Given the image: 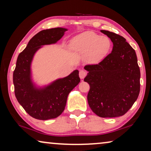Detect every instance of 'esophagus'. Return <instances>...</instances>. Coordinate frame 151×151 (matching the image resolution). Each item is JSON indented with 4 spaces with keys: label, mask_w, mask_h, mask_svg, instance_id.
Returning a JSON list of instances; mask_svg holds the SVG:
<instances>
[{
    "label": "esophagus",
    "mask_w": 151,
    "mask_h": 151,
    "mask_svg": "<svg viewBox=\"0 0 151 151\" xmlns=\"http://www.w3.org/2000/svg\"><path fill=\"white\" fill-rule=\"evenodd\" d=\"M86 74H87L86 71H84V70H80L79 72V76L81 79H83V78L86 76Z\"/></svg>",
    "instance_id": "esophagus-1"
}]
</instances>
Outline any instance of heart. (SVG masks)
<instances>
[{
  "label": "heart",
  "instance_id": "b5f03b06",
  "mask_svg": "<svg viewBox=\"0 0 151 151\" xmlns=\"http://www.w3.org/2000/svg\"><path fill=\"white\" fill-rule=\"evenodd\" d=\"M69 46L71 50L84 54L86 63H96L106 56L110 49L111 41L106 36L86 32L72 39Z\"/></svg>",
  "mask_w": 151,
  "mask_h": 151
}]
</instances>
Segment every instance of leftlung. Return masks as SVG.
Masks as SVG:
<instances>
[{
	"instance_id": "obj_1",
	"label": "left lung",
	"mask_w": 151,
	"mask_h": 151,
	"mask_svg": "<svg viewBox=\"0 0 151 151\" xmlns=\"http://www.w3.org/2000/svg\"><path fill=\"white\" fill-rule=\"evenodd\" d=\"M112 41V51L98 65H88L84 80L90 90L87 100L93 112L101 117L124 115L137 100L140 70L135 51L124 37L101 30Z\"/></svg>"
}]
</instances>
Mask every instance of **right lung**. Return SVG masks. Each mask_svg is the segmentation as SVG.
<instances>
[{
	"label": "right lung",
	"instance_id": "right-lung-1",
	"mask_svg": "<svg viewBox=\"0 0 151 151\" xmlns=\"http://www.w3.org/2000/svg\"><path fill=\"white\" fill-rule=\"evenodd\" d=\"M66 31L67 29L62 27L41 31L18 56L13 73L15 96L26 112L35 119L47 120L61 115L68 95L80 82L78 70L44 87H37L32 80L31 64L35 53L43 45L57 42Z\"/></svg>",
	"mask_w": 151,
	"mask_h": 151
}]
</instances>
